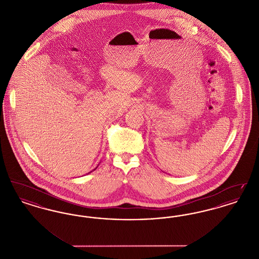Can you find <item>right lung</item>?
<instances>
[{
  "label": "right lung",
  "mask_w": 259,
  "mask_h": 259,
  "mask_svg": "<svg viewBox=\"0 0 259 259\" xmlns=\"http://www.w3.org/2000/svg\"><path fill=\"white\" fill-rule=\"evenodd\" d=\"M96 168H97V167H96ZM94 170H95V169H94Z\"/></svg>",
  "instance_id": "1"
}]
</instances>
